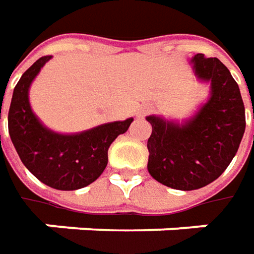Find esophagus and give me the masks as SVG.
I'll use <instances>...</instances> for the list:
<instances>
[{
  "label": "esophagus",
  "mask_w": 254,
  "mask_h": 254,
  "mask_svg": "<svg viewBox=\"0 0 254 254\" xmlns=\"http://www.w3.org/2000/svg\"><path fill=\"white\" fill-rule=\"evenodd\" d=\"M148 112H150V109H148V107H141V109H138L137 116H138V117H142V116H145Z\"/></svg>",
  "instance_id": "1"
}]
</instances>
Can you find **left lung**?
<instances>
[{
	"label": "left lung",
	"instance_id": "left-lung-1",
	"mask_svg": "<svg viewBox=\"0 0 254 254\" xmlns=\"http://www.w3.org/2000/svg\"><path fill=\"white\" fill-rule=\"evenodd\" d=\"M196 77L210 82V97L190 120L178 124L148 116V172L174 190H192L218 180L236 155L245 134V104L238 83L218 58L190 59Z\"/></svg>",
	"mask_w": 254,
	"mask_h": 254
}]
</instances>
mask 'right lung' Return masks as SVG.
Wrapping results in <instances>:
<instances>
[{
    "mask_svg": "<svg viewBox=\"0 0 254 254\" xmlns=\"http://www.w3.org/2000/svg\"><path fill=\"white\" fill-rule=\"evenodd\" d=\"M51 58H39L15 86L8 131L22 164L41 182L59 190H80L102 175L109 161L110 144L128 130L132 117L76 134H61L45 127L31 109L28 92Z\"/></svg>",
    "mask_w": 254,
    "mask_h": 254,
    "instance_id": "obj_1",
    "label": "right lung"
}]
</instances>
